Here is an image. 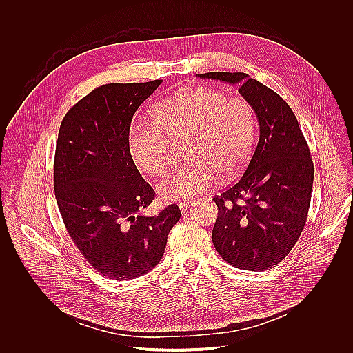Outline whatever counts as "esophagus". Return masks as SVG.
I'll return each instance as SVG.
<instances>
[{
  "mask_svg": "<svg viewBox=\"0 0 353 353\" xmlns=\"http://www.w3.org/2000/svg\"><path fill=\"white\" fill-rule=\"evenodd\" d=\"M191 203H192V201H183V202L179 203V208H180L181 212H185L191 206Z\"/></svg>",
  "mask_w": 353,
  "mask_h": 353,
  "instance_id": "1",
  "label": "esophagus"
}]
</instances>
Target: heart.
Segmentation results:
<instances>
[{
    "instance_id": "1",
    "label": "heart",
    "mask_w": 353,
    "mask_h": 353,
    "mask_svg": "<svg viewBox=\"0 0 353 353\" xmlns=\"http://www.w3.org/2000/svg\"><path fill=\"white\" fill-rule=\"evenodd\" d=\"M154 122H137L128 134L133 161L151 177L169 169L170 140L184 143L183 166L159 185L165 201H190L209 190L220 174L236 176L246 165L256 139V118L243 97L206 86L181 89L159 101Z\"/></svg>"
}]
</instances>
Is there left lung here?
Masks as SVG:
<instances>
[{"instance_id":"1","label":"left lung","mask_w":353,"mask_h":353,"mask_svg":"<svg viewBox=\"0 0 353 353\" xmlns=\"http://www.w3.org/2000/svg\"><path fill=\"white\" fill-rule=\"evenodd\" d=\"M239 86L257 115L260 137L243 176L213 201L219 216L212 239L231 265L265 271L297 243L311 205L314 162L290 105L245 72H206Z\"/></svg>"}]
</instances>
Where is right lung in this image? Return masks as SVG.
Here are the masks:
<instances>
[{"instance_id": "1", "label": "right lung", "mask_w": 353, "mask_h": 353, "mask_svg": "<svg viewBox=\"0 0 353 353\" xmlns=\"http://www.w3.org/2000/svg\"><path fill=\"white\" fill-rule=\"evenodd\" d=\"M161 82L101 85L67 111L59 129L53 185L63 223L83 259L115 281L152 270L181 216L177 205L141 214L155 191L128 148L132 118Z\"/></svg>"}]
</instances>
